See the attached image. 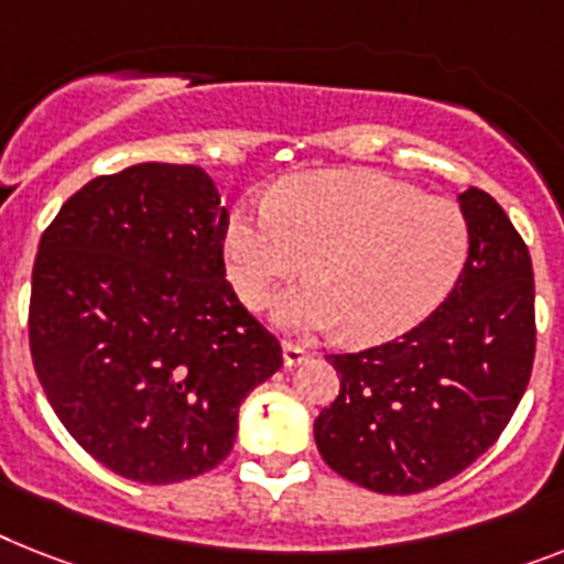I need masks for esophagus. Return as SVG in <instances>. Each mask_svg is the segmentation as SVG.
<instances>
[{
    "instance_id": "1",
    "label": "esophagus",
    "mask_w": 564,
    "mask_h": 564,
    "mask_svg": "<svg viewBox=\"0 0 564 564\" xmlns=\"http://www.w3.org/2000/svg\"><path fill=\"white\" fill-rule=\"evenodd\" d=\"M311 357V351H305V346H300V343H282V360H285L288 369H293V366H300V362H305Z\"/></svg>"
}]
</instances>
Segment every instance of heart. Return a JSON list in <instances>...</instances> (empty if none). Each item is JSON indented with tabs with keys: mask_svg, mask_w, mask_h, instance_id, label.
Listing matches in <instances>:
<instances>
[{
	"mask_svg": "<svg viewBox=\"0 0 564 564\" xmlns=\"http://www.w3.org/2000/svg\"><path fill=\"white\" fill-rule=\"evenodd\" d=\"M469 227L449 198L369 172L302 175L268 209H239L225 230L230 285L264 308L296 273L314 276L276 302L288 332H332L346 323L362 343L389 339L430 316L458 282Z\"/></svg>",
	"mask_w": 564,
	"mask_h": 564,
	"instance_id": "heart-1",
	"label": "heart"
}]
</instances>
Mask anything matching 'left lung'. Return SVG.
I'll list each match as a JSON object with an SVG mask.
<instances>
[{"mask_svg": "<svg viewBox=\"0 0 564 564\" xmlns=\"http://www.w3.org/2000/svg\"><path fill=\"white\" fill-rule=\"evenodd\" d=\"M469 256L438 308L403 337L332 355L339 394L314 421L334 473L409 496L449 481L496 444L528 389L536 355L533 264L484 189L458 195Z\"/></svg>", "mask_w": 564, "mask_h": 564, "instance_id": "left-lung-1", "label": "left lung"}]
</instances>
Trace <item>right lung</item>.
I'll return each instance as SVG.
<instances>
[{
    "label": "right lung",
    "instance_id": "right-lung-1",
    "mask_svg": "<svg viewBox=\"0 0 564 564\" xmlns=\"http://www.w3.org/2000/svg\"><path fill=\"white\" fill-rule=\"evenodd\" d=\"M227 209L202 166L100 175L42 232L28 339L72 438L141 484L202 476L230 455L241 400L282 348L225 279Z\"/></svg>",
    "mask_w": 564,
    "mask_h": 564
}]
</instances>
